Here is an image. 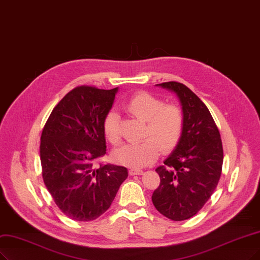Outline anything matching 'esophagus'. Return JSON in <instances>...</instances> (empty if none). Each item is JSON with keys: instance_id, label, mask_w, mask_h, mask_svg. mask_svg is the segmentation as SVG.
I'll list each match as a JSON object with an SVG mask.
<instances>
[{"instance_id": "esophagus-1", "label": "esophagus", "mask_w": 260, "mask_h": 260, "mask_svg": "<svg viewBox=\"0 0 260 260\" xmlns=\"http://www.w3.org/2000/svg\"><path fill=\"white\" fill-rule=\"evenodd\" d=\"M128 174H129L131 176H134V175H141V174H142V169H140V168H129Z\"/></svg>"}]
</instances>
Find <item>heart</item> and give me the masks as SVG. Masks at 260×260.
I'll list each match as a JSON object with an SVG mask.
<instances>
[{
	"instance_id": "obj_1",
	"label": "heart",
	"mask_w": 260,
	"mask_h": 260,
	"mask_svg": "<svg viewBox=\"0 0 260 260\" xmlns=\"http://www.w3.org/2000/svg\"><path fill=\"white\" fill-rule=\"evenodd\" d=\"M124 109L133 117L145 121L146 126L142 132L145 139L115 149V161L126 166H146L157 157L159 149L168 152L176 148L184 127V115L178 106L164 104L151 93L138 92L124 103ZM103 129L112 145H118L121 141L120 118L117 111L109 110L106 113Z\"/></svg>"
}]
</instances>
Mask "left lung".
Here are the masks:
<instances>
[{"instance_id":"obj_1","label":"left lung","mask_w":260,"mask_h":260,"mask_svg":"<svg viewBox=\"0 0 260 260\" xmlns=\"http://www.w3.org/2000/svg\"><path fill=\"white\" fill-rule=\"evenodd\" d=\"M157 85L178 95L184 127L176 150L155 169L160 182L152 201L159 213L178 222L197 214L212 196L222 174L223 145L212 115L193 91L177 81Z\"/></svg>"}]
</instances>
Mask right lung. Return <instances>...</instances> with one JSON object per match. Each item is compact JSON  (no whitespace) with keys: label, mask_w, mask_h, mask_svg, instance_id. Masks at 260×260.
Wrapping results in <instances>:
<instances>
[{"label":"right lung","mask_w":260,"mask_h":260,"mask_svg":"<svg viewBox=\"0 0 260 260\" xmlns=\"http://www.w3.org/2000/svg\"><path fill=\"white\" fill-rule=\"evenodd\" d=\"M117 91L76 86L57 103L42 132L44 183L57 208L79 222L105 213L128 176L122 166L95 167L106 154L103 120Z\"/></svg>","instance_id":"1"}]
</instances>
